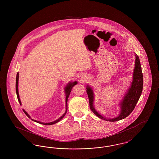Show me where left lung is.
<instances>
[{"label": "left lung", "mask_w": 159, "mask_h": 159, "mask_svg": "<svg viewBox=\"0 0 159 159\" xmlns=\"http://www.w3.org/2000/svg\"><path fill=\"white\" fill-rule=\"evenodd\" d=\"M143 87V75L142 73L141 66L138 56L136 55L135 65L134 71L133 82L129 89L128 93L126 94L125 97L123 99L121 104V113L117 117L113 119L107 120L110 121H119L127 117L134 110L136 103L138 101L141 97ZM87 93L88 95V98L89 101V107L92 111L98 116L100 119H105L102 116L95 110L93 106V91L89 86L86 88ZM106 120V119H105Z\"/></svg>", "instance_id": "1"}]
</instances>
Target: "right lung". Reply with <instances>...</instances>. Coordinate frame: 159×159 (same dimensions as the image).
Segmentation results:
<instances>
[{"label": "right lung", "instance_id": "obj_1", "mask_svg": "<svg viewBox=\"0 0 159 159\" xmlns=\"http://www.w3.org/2000/svg\"><path fill=\"white\" fill-rule=\"evenodd\" d=\"M18 77H19V74H18V73H17L16 77V85H15V88H16V95H17L18 100V101H19V102H20V105H21V102L20 99L19 94H18ZM77 83V82H73V83H68V84H67V86H66V89H66V108H67V109H66V111L65 112V113L60 118V119H58V120H55V121H52V122L47 123H42V122H40V121H37V120H34V119H32L31 118L30 116L29 115V114L27 113V112H26L25 110H23V111L24 112V113L26 114V116H27L29 119H30L31 120H32L33 121H36V122H37V123H40V124H42V125H53V124H55V123H56L58 122V121H60V120H61V119L64 117V116L66 115V114L67 111V101H68V97H69V95H70V92H71V89H72L73 87L75 84H76Z\"/></svg>", "mask_w": 159, "mask_h": 159}]
</instances>
